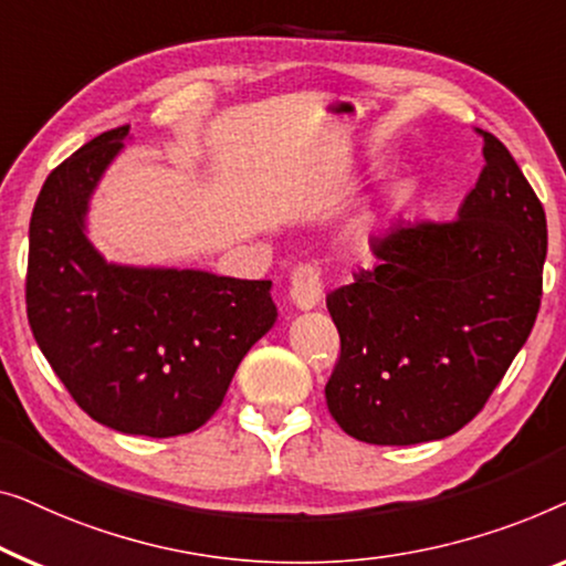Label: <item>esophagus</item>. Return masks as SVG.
I'll return each mask as SVG.
<instances>
[{"mask_svg": "<svg viewBox=\"0 0 566 566\" xmlns=\"http://www.w3.org/2000/svg\"><path fill=\"white\" fill-rule=\"evenodd\" d=\"M323 297L321 272L313 264H300L290 276V300L300 310H313Z\"/></svg>", "mask_w": 566, "mask_h": 566, "instance_id": "34e87169", "label": "esophagus"}]
</instances>
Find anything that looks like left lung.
Returning a JSON list of instances; mask_svg holds the SVG:
<instances>
[{
    "label": "left lung",
    "mask_w": 566,
    "mask_h": 566,
    "mask_svg": "<svg viewBox=\"0 0 566 566\" xmlns=\"http://www.w3.org/2000/svg\"><path fill=\"white\" fill-rule=\"evenodd\" d=\"M457 220H397L371 238L377 266L325 297L340 356L325 385L354 439L410 446L446 439L490 400L536 323L546 212L503 143Z\"/></svg>",
    "instance_id": "obj_1"
}]
</instances>
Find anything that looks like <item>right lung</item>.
I'll list each match as a JSON object with an SVG mask.
<instances>
[{"mask_svg": "<svg viewBox=\"0 0 566 566\" xmlns=\"http://www.w3.org/2000/svg\"><path fill=\"white\" fill-rule=\"evenodd\" d=\"M127 130L97 135L48 174L30 218L28 321L86 416L169 439L212 418L276 305L269 280L102 259L86 238V212Z\"/></svg>", "mask_w": 566, "mask_h": 566, "instance_id": "right-lung-1", "label": "right lung"}]
</instances>
